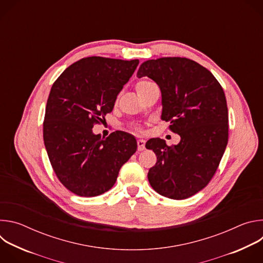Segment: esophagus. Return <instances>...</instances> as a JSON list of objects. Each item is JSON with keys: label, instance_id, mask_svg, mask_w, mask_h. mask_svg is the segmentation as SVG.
Segmentation results:
<instances>
[{"label": "esophagus", "instance_id": "obj_1", "mask_svg": "<svg viewBox=\"0 0 263 263\" xmlns=\"http://www.w3.org/2000/svg\"><path fill=\"white\" fill-rule=\"evenodd\" d=\"M137 148L138 151H143L145 148V140L144 139H137Z\"/></svg>", "mask_w": 263, "mask_h": 263}]
</instances>
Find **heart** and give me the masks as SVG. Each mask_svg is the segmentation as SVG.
Segmentation results:
<instances>
[{
  "instance_id": "b5f03b06",
  "label": "heart",
  "mask_w": 263,
  "mask_h": 263,
  "mask_svg": "<svg viewBox=\"0 0 263 263\" xmlns=\"http://www.w3.org/2000/svg\"><path fill=\"white\" fill-rule=\"evenodd\" d=\"M148 84H151V82H148V81H140V82H138V83L136 84V90L138 91V90H140L141 88L147 86Z\"/></svg>"
}]
</instances>
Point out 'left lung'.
Segmentation results:
<instances>
[{
	"label": "left lung",
	"instance_id": "8db88e82",
	"mask_svg": "<svg viewBox=\"0 0 263 263\" xmlns=\"http://www.w3.org/2000/svg\"><path fill=\"white\" fill-rule=\"evenodd\" d=\"M137 77H147L161 91V119L179 134L178 144L151 138L156 164L147 179L159 195L187 199L209 183L228 143V108L223 90L213 74L194 60L163 57L144 61Z\"/></svg>",
	"mask_w": 263,
	"mask_h": 263
}]
</instances>
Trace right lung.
I'll list each match as a JSON object with an SVG mask.
<instances>
[{"instance_id": "1", "label": "right lung", "mask_w": 263, "mask_h": 263, "mask_svg": "<svg viewBox=\"0 0 263 263\" xmlns=\"http://www.w3.org/2000/svg\"><path fill=\"white\" fill-rule=\"evenodd\" d=\"M138 63V59L83 58L68 66L51 88L44 141L56 176L74 195L96 197L108 192L136 152L132 134L117 131L101 138L92 128L114 109Z\"/></svg>"}]
</instances>
